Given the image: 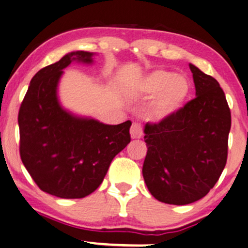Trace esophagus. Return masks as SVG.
Segmentation results:
<instances>
[{
	"label": "esophagus",
	"mask_w": 248,
	"mask_h": 248,
	"mask_svg": "<svg viewBox=\"0 0 248 248\" xmlns=\"http://www.w3.org/2000/svg\"><path fill=\"white\" fill-rule=\"evenodd\" d=\"M141 135H143V129H141L140 124H138V122H134L133 126H131V128H130L131 138L136 140V138H140Z\"/></svg>",
	"instance_id": "34e87169"
}]
</instances>
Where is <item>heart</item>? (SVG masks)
<instances>
[{"instance_id":"1","label":"heart","mask_w":248,"mask_h":248,"mask_svg":"<svg viewBox=\"0 0 248 248\" xmlns=\"http://www.w3.org/2000/svg\"><path fill=\"white\" fill-rule=\"evenodd\" d=\"M141 91L148 97L155 96L148 108V118L162 121L177 114L189 98L191 85L185 76L156 69L141 81Z\"/></svg>"}]
</instances>
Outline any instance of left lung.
I'll list each match as a JSON object with an SVG mask.
<instances>
[{"mask_svg":"<svg viewBox=\"0 0 248 248\" xmlns=\"http://www.w3.org/2000/svg\"><path fill=\"white\" fill-rule=\"evenodd\" d=\"M196 97L173 117L146 124L143 177L160 202L186 205L212 189L227 163L232 114L219 82L189 63Z\"/></svg>","mask_w":248,"mask_h":248,"instance_id":"obj_1","label":"left lung"}]
</instances>
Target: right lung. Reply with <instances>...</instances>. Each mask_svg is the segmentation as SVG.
<instances>
[{
  "label": "right lung",
  "mask_w": 248,
  "mask_h": 248,
  "mask_svg": "<svg viewBox=\"0 0 248 248\" xmlns=\"http://www.w3.org/2000/svg\"><path fill=\"white\" fill-rule=\"evenodd\" d=\"M94 53L74 51L32 77L19 110L20 156L37 186L60 199H82L103 181L129 144L131 121L105 124L62 107L58 87L72 62L92 64Z\"/></svg>",
  "instance_id": "1"
}]
</instances>
